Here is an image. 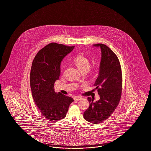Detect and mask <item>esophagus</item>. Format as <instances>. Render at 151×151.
<instances>
[{"instance_id":"esophagus-1","label":"esophagus","mask_w":151,"mask_h":151,"mask_svg":"<svg viewBox=\"0 0 151 151\" xmlns=\"http://www.w3.org/2000/svg\"><path fill=\"white\" fill-rule=\"evenodd\" d=\"M81 99H82V98L80 97H75L74 98H73L75 101H80Z\"/></svg>"}]
</instances>
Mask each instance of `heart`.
Here are the masks:
<instances>
[{
	"instance_id": "1",
	"label": "heart",
	"mask_w": 151,
	"mask_h": 151,
	"mask_svg": "<svg viewBox=\"0 0 151 151\" xmlns=\"http://www.w3.org/2000/svg\"><path fill=\"white\" fill-rule=\"evenodd\" d=\"M73 63L82 73H86L91 66V62L88 58L83 55H79L73 60Z\"/></svg>"
}]
</instances>
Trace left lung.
Here are the masks:
<instances>
[{
  "instance_id": "8db88e82",
  "label": "left lung",
  "mask_w": 151,
  "mask_h": 151,
  "mask_svg": "<svg viewBox=\"0 0 151 151\" xmlns=\"http://www.w3.org/2000/svg\"><path fill=\"white\" fill-rule=\"evenodd\" d=\"M101 49V60L99 75L96 80L99 100L88 97L89 108L84 112V117L93 124L102 122L112 114L120 100L122 91V73L119 60L115 53L103 44H94Z\"/></svg>"
}]
</instances>
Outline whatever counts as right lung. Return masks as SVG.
<instances>
[{
  "label": "right lung",
  "mask_w": 151,
  "mask_h": 151,
  "mask_svg": "<svg viewBox=\"0 0 151 151\" xmlns=\"http://www.w3.org/2000/svg\"><path fill=\"white\" fill-rule=\"evenodd\" d=\"M74 47L50 43L38 52L32 62L30 76L32 96L48 120L57 121L65 118L73 102V98L55 93L54 84L60 76L62 60Z\"/></svg>",
  "instance_id": "1"
}]
</instances>
